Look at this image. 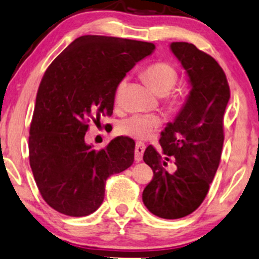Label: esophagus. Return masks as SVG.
<instances>
[{
	"label": "esophagus",
	"instance_id": "34e87169",
	"mask_svg": "<svg viewBox=\"0 0 259 259\" xmlns=\"http://www.w3.org/2000/svg\"><path fill=\"white\" fill-rule=\"evenodd\" d=\"M145 149H146L145 143H142V142L136 143V146H135V161L136 162H140L141 160H142L143 152H145Z\"/></svg>",
	"mask_w": 259,
	"mask_h": 259
}]
</instances>
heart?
<instances>
[{"instance_id": "obj_1", "label": "heart", "mask_w": 259, "mask_h": 259, "mask_svg": "<svg viewBox=\"0 0 259 259\" xmlns=\"http://www.w3.org/2000/svg\"><path fill=\"white\" fill-rule=\"evenodd\" d=\"M143 76L159 96L165 97L163 100L169 109H176L178 106V97L176 94L169 93L178 81V71H177L175 65L168 63V62H158V63H154L146 68L143 71ZM124 84H125V78L120 81L118 87H117L116 100L119 99V94ZM160 125H161V119L158 116L132 114V116L120 120L118 126H117V132L120 135L145 141L150 139L156 133Z\"/></svg>"}]
</instances>
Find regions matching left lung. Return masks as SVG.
Returning a JSON list of instances; mask_svg holds the SVG:
<instances>
[{
  "label": "left lung",
  "mask_w": 259,
  "mask_h": 259,
  "mask_svg": "<svg viewBox=\"0 0 259 259\" xmlns=\"http://www.w3.org/2000/svg\"><path fill=\"white\" fill-rule=\"evenodd\" d=\"M171 50L189 75L191 92L175 122L161 133V150L153 146L145 150L143 160L154 176L142 194L150 212L169 220L191 214L204 201L220 163L231 98L227 77L214 57L184 41L172 42Z\"/></svg>",
  "instance_id": "left-lung-1"
}]
</instances>
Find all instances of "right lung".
I'll return each instance as SVG.
<instances>
[{"mask_svg": "<svg viewBox=\"0 0 259 259\" xmlns=\"http://www.w3.org/2000/svg\"><path fill=\"white\" fill-rule=\"evenodd\" d=\"M154 44L82 35L45 70L29 125V165L41 197L68 217H86L104 201L107 178L133 165L135 142L117 137L96 150L90 123L113 112L117 87Z\"/></svg>", "mask_w": 259, "mask_h": 259, "instance_id": "obj_1", "label": "right lung"}]
</instances>
